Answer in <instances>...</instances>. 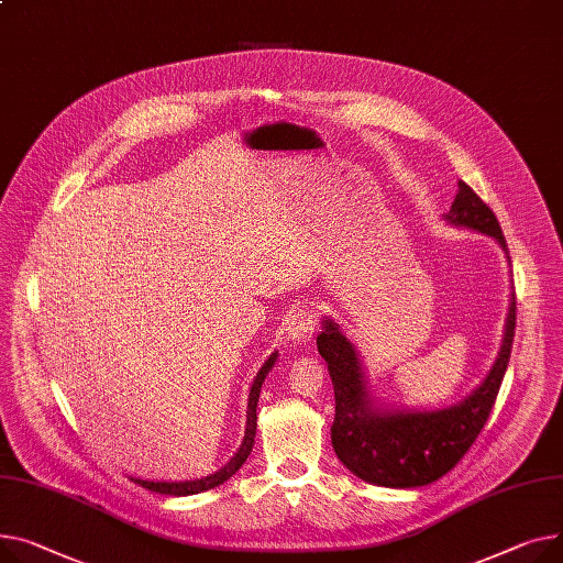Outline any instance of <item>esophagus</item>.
<instances>
[{"instance_id":"obj_1","label":"esophagus","mask_w":563,"mask_h":563,"mask_svg":"<svg viewBox=\"0 0 563 563\" xmlns=\"http://www.w3.org/2000/svg\"><path fill=\"white\" fill-rule=\"evenodd\" d=\"M317 312L306 308L298 310L289 321H287V334L294 344H306L312 340V334L317 332Z\"/></svg>"}]
</instances>
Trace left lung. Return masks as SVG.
<instances>
[{
  "label": "left lung",
  "instance_id": "left-lung-1",
  "mask_svg": "<svg viewBox=\"0 0 563 563\" xmlns=\"http://www.w3.org/2000/svg\"><path fill=\"white\" fill-rule=\"evenodd\" d=\"M445 219L496 238L507 251L498 217L464 180ZM317 336L319 355L325 360L334 387V423L330 428L332 448L364 482L411 489L423 486L451 468L468 453L496 405L511 355L516 330V294L505 325V342L489 376L464 402L437 411H391L371 402L362 366L353 344L332 321Z\"/></svg>",
  "mask_w": 563,
  "mask_h": 563
}]
</instances>
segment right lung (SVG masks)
<instances>
[{"instance_id": "add662e5", "label": "right lung", "mask_w": 563, "mask_h": 563, "mask_svg": "<svg viewBox=\"0 0 563 563\" xmlns=\"http://www.w3.org/2000/svg\"><path fill=\"white\" fill-rule=\"evenodd\" d=\"M276 353L262 364L260 373L253 380V387H251V394H249V411H246V432H244V441L240 445V451L235 453V457L219 468L214 475H208V477H201V479H190V482H146V479H135L137 484H142L144 489H152L156 494H165V496H192V494H203V492H210L214 489V486L223 484L229 477H233L240 466L246 462V457L251 455V448H253V437H255V426H257V415H255V407H257V398H260V389H262V383H265L269 368L274 366L276 362Z\"/></svg>"}]
</instances>
